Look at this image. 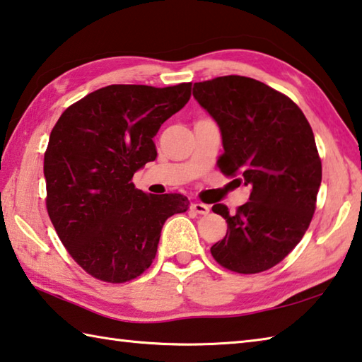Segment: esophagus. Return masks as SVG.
<instances>
[{
    "mask_svg": "<svg viewBox=\"0 0 362 362\" xmlns=\"http://www.w3.org/2000/svg\"><path fill=\"white\" fill-rule=\"evenodd\" d=\"M192 210L196 214L199 215H207L210 212V207L207 206V204H202V202H193L192 204Z\"/></svg>",
    "mask_w": 362,
    "mask_h": 362,
    "instance_id": "obj_1",
    "label": "esophagus"
}]
</instances>
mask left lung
<instances>
[{
  "label": "left lung",
  "instance_id": "obj_1",
  "mask_svg": "<svg viewBox=\"0 0 362 362\" xmlns=\"http://www.w3.org/2000/svg\"><path fill=\"white\" fill-rule=\"evenodd\" d=\"M193 96L221 131V173L252 187L234 215L225 204L212 207L228 231L210 253L229 271H267L299 244L312 221L321 185L313 131L290 98L255 78L196 82Z\"/></svg>",
  "mask_w": 362,
  "mask_h": 362
}]
</instances>
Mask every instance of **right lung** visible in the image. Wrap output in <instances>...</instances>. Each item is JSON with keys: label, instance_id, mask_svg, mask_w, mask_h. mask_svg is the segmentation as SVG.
Listing matches in <instances>:
<instances>
[{"label": "right lung", "instance_id": "1", "mask_svg": "<svg viewBox=\"0 0 362 362\" xmlns=\"http://www.w3.org/2000/svg\"><path fill=\"white\" fill-rule=\"evenodd\" d=\"M189 96L192 83L109 85L69 106L52 129L44 155L47 212L91 277H139L155 259L164 221L187 212L185 196L147 194L131 179L156 158L153 137Z\"/></svg>", "mask_w": 362, "mask_h": 362}]
</instances>
